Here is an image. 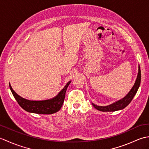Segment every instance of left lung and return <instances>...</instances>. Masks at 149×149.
I'll use <instances>...</instances> for the list:
<instances>
[{
    "mask_svg": "<svg viewBox=\"0 0 149 149\" xmlns=\"http://www.w3.org/2000/svg\"><path fill=\"white\" fill-rule=\"evenodd\" d=\"M140 82H141V70H140V65L138 66V72L137 75L135 83L133 85V86L132 87L131 90L129 91V93L126 95L122 98V99H120L119 100L116 101L115 102H113L112 104H109L108 106H97L93 103L92 105L95 108L97 109V110L100 111H119L124 109L125 107H127L129 103L131 102V100L133 99L134 95L136 93L137 91L138 90L139 87H140Z\"/></svg>",
    "mask_w": 149,
    "mask_h": 149,
    "instance_id": "8db88e82",
    "label": "left lung"
}]
</instances>
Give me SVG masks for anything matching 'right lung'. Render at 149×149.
<instances>
[{"label": "right lung", "mask_w": 149, "mask_h": 149, "mask_svg": "<svg viewBox=\"0 0 149 149\" xmlns=\"http://www.w3.org/2000/svg\"><path fill=\"white\" fill-rule=\"evenodd\" d=\"M70 83L71 81H68L56 96L52 99L44 100H30L24 99L13 90L10 83L9 88L19 105L26 111L42 115H49L58 112L61 108L65 100L66 89Z\"/></svg>", "instance_id": "add662e5"}]
</instances>
